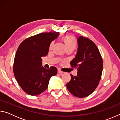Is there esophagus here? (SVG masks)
<instances>
[{
	"instance_id": "34e87169",
	"label": "esophagus",
	"mask_w": 120,
	"mask_h": 120,
	"mask_svg": "<svg viewBox=\"0 0 120 120\" xmlns=\"http://www.w3.org/2000/svg\"><path fill=\"white\" fill-rule=\"evenodd\" d=\"M58 74H62L63 71H62L60 70V69H58Z\"/></svg>"
}]
</instances>
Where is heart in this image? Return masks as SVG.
Listing matches in <instances>:
<instances>
[{
	"mask_svg": "<svg viewBox=\"0 0 120 120\" xmlns=\"http://www.w3.org/2000/svg\"><path fill=\"white\" fill-rule=\"evenodd\" d=\"M66 49L68 48L75 49L77 45V41L74 37L70 35H67L62 38ZM53 45V42L51 43L50 45V49H51Z\"/></svg>",
	"mask_w": 120,
	"mask_h": 120,
	"instance_id": "obj_1",
	"label": "heart"
}]
</instances>
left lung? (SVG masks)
I'll use <instances>...</instances> for the list:
<instances>
[{
    "instance_id": "8db88e82",
    "label": "left lung",
    "mask_w": 120,
    "mask_h": 120,
    "mask_svg": "<svg viewBox=\"0 0 120 120\" xmlns=\"http://www.w3.org/2000/svg\"><path fill=\"white\" fill-rule=\"evenodd\" d=\"M75 58L70 62L77 69V75L70 74L71 80L66 84L71 94L79 98L89 96L98 85L103 71V60L98 48L88 38L79 36Z\"/></svg>"
}]
</instances>
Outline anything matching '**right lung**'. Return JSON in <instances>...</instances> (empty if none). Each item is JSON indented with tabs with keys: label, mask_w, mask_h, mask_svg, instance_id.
<instances>
[{
	"label": "right lung",
	"mask_w": 120,
	"mask_h": 120,
	"mask_svg": "<svg viewBox=\"0 0 120 120\" xmlns=\"http://www.w3.org/2000/svg\"><path fill=\"white\" fill-rule=\"evenodd\" d=\"M59 32L42 33L31 36L20 44L14 61V74L18 84L28 95H38L47 89L50 79L57 69L42 67V56L47 55L50 44Z\"/></svg>",
	"instance_id": "1"
}]
</instances>
